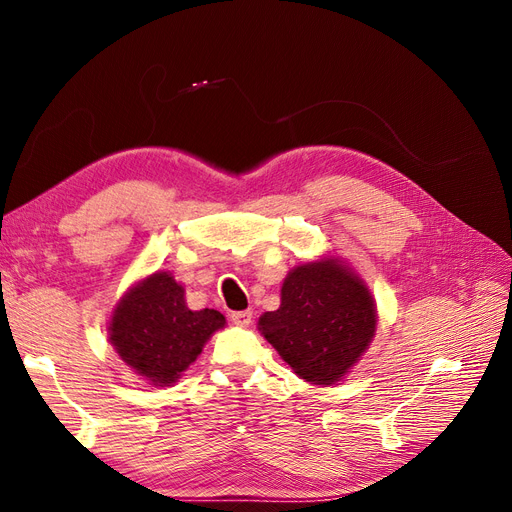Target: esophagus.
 Here are the masks:
<instances>
[{
    "instance_id": "1",
    "label": "esophagus",
    "mask_w": 512,
    "mask_h": 512,
    "mask_svg": "<svg viewBox=\"0 0 512 512\" xmlns=\"http://www.w3.org/2000/svg\"><path fill=\"white\" fill-rule=\"evenodd\" d=\"M230 319H232V324H236L240 328H247V326H251V321H253V311H234L230 315Z\"/></svg>"
}]
</instances>
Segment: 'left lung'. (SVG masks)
Returning <instances> with one entry per match:
<instances>
[{
  "instance_id": "obj_1",
  "label": "left lung",
  "mask_w": 512,
  "mask_h": 512,
  "mask_svg": "<svg viewBox=\"0 0 512 512\" xmlns=\"http://www.w3.org/2000/svg\"><path fill=\"white\" fill-rule=\"evenodd\" d=\"M378 313L365 282L334 257L294 267L280 309L259 317V332L305 382H340L375 334Z\"/></svg>"
}]
</instances>
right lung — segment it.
<instances>
[{"instance_id":"obj_1","label":"right lung","mask_w":512,"mask_h":512,"mask_svg":"<svg viewBox=\"0 0 512 512\" xmlns=\"http://www.w3.org/2000/svg\"><path fill=\"white\" fill-rule=\"evenodd\" d=\"M226 326L215 309L191 311L184 288L168 272L134 284L114 309L110 342L120 359L153 386H172Z\"/></svg>"}]
</instances>
